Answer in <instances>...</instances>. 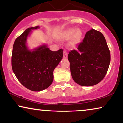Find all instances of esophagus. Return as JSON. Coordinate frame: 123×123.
Here are the masks:
<instances>
[{
	"instance_id": "1",
	"label": "esophagus",
	"mask_w": 123,
	"mask_h": 123,
	"mask_svg": "<svg viewBox=\"0 0 123 123\" xmlns=\"http://www.w3.org/2000/svg\"><path fill=\"white\" fill-rule=\"evenodd\" d=\"M67 52L66 50H64L63 51V57L64 58H67Z\"/></svg>"
}]
</instances>
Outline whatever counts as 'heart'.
Here are the masks:
<instances>
[{
  "mask_svg": "<svg viewBox=\"0 0 123 123\" xmlns=\"http://www.w3.org/2000/svg\"><path fill=\"white\" fill-rule=\"evenodd\" d=\"M80 34H81V32L79 30H76L75 28H70L63 31L60 34L59 37L62 40H68L73 37L71 40L70 42V44L73 45L76 44L80 37Z\"/></svg>",
  "mask_w": 123,
  "mask_h": 123,
  "instance_id": "b5f03b06",
  "label": "heart"
}]
</instances>
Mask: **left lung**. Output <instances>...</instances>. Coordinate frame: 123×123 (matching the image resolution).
<instances>
[{
  "mask_svg": "<svg viewBox=\"0 0 123 123\" xmlns=\"http://www.w3.org/2000/svg\"><path fill=\"white\" fill-rule=\"evenodd\" d=\"M72 78L76 83L91 86L100 82L107 73L110 51L104 36L92 29L85 36L76 50L68 55Z\"/></svg>",
  "mask_w": 123,
  "mask_h": 123,
  "instance_id": "left-lung-1",
  "label": "left lung"
}]
</instances>
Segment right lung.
<instances>
[{
  "mask_svg": "<svg viewBox=\"0 0 123 123\" xmlns=\"http://www.w3.org/2000/svg\"><path fill=\"white\" fill-rule=\"evenodd\" d=\"M38 26L27 29L16 38L13 45L11 65L14 74L27 89L40 92L52 83L54 69L63 59V49L52 51L43 44L30 50L26 45L27 37Z\"/></svg>",
  "mask_w": 123,
  "mask_h": 123,
  "instance_id": "add662e5",
  "label": "right lung"
}]
</instances>
